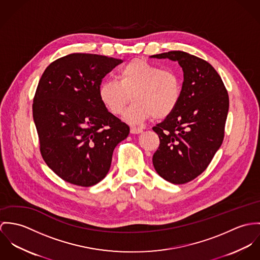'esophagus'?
I'll return each instance as SVG.
<instances>
[{
	"mask_svg": "<svg viewBox=\"0 0 260 260\" xmlns=\"http://www.w3.org/2000/svg\"><path fill=\"white\" fill-rule=\"evenodd\" d=\"M143 132V128H141V127H131V133L132 134H140V133H142Z\"/></svg>",
	"mask_w": 260,
	"mask_h": 260,
	"instance_id": "obj_1",
	"label": "esophagus"
}]
</instances>
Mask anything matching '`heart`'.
<instances>
[{"mask_svg":"<svg viewBox=\"0 0 260 260\" xmlns=\"http://www.w3.org/2000/svg\"><path fill=\"white\" fill-rule=\"evenodd\" d=\"M182 92L179 75L173 70L144 59H133L119 69L116 81H105L99 87V96L109 113L119 116L132 100L135 102L124 113V119L141 124L150 116L161 120L177 108Z\"/></svg>","mask_w":260,"mask_h":260,"instance_id":"obj_1","label":"heart"}]
</instances>
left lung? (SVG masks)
I'll use <instances>...</instances> for the list:
<instances>
[{
  "label": "left lung",
  "mask_w": 260,
  "mask_h": 260,
  "mask_svg": "<svg viewBox=\"0 0 260 260\" xmlns=\"http://www.w3.org/2000/svg\"><path fill=\"white\" fill-rule=\"evenodd\" d=\"M151 58L177 60L183 71L177 108L152 127L159 138L152 156L156 173L172 183L183 184L206 170L223 142L229 93L214 68L202 58L181 51Z\"/></svg>",
  "instance_id": "left-lung-1"
}]
</instances>
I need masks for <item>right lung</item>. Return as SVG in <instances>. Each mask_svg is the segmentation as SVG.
Returning <instances> with one entry per match:
<instances>
[{
    "mask_svg": "<svg viewBox=\"0 0 260 260\" xmlns=\"http://www.w3.org/2000/svg\"><path fill=\"white\" fill-rule=\"evenodd\" d=\"M121 62L76 53L56 59L42 75L32 103L40 151L67 182L87 187L104 179L116 144L129 134L99 96L102 80Z\"/></svg>",
    "mask_w": 260,
    "mask_h": 260,
    "instance_id": "obj_1",
    "label": "right lung"
}]
</instances>
